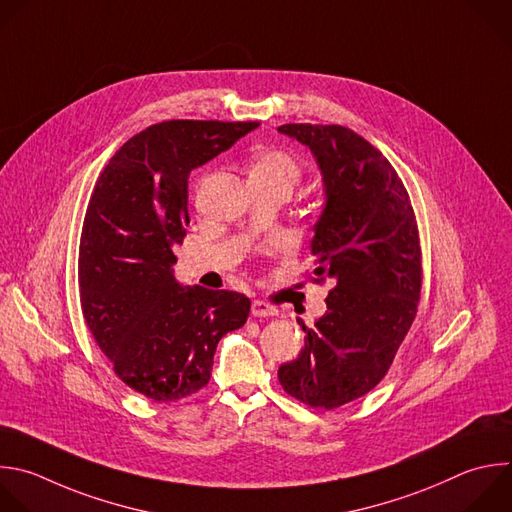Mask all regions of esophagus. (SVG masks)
<instances>
[{"label": "esophagus", "mask_w": 512, "mask_h": 512, "mask_svg": "<svg viewBox=\"0 0 512 512\" xmlns=\"http://www.w3.org/2000/svg\"><path fill=\"white\" fill-rule=\"evenodd\" d=\"M251 313L255 317H273V315H277V309L271 303L263 301V299H255L253 305H251Z\"/></svg>", "instance_id": "1"}]
</instances>
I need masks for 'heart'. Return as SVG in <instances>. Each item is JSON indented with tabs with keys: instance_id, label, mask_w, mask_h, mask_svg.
Wrapping results in <instances>:
<instances>
[{
	"instance_id": "1",
	"label": "heart",
	"mask_w": 512,
	"mask_h": 512,
	"mask_svg": "<svg viewBox=\"0 0 512 512\" xmlns=\"http://www.w3.org/2000/svg\"><path fill=\"white\" fill-rule=\"evenodd\" d=\"M251 177L281 181V183L293 187L301 177V166L289 152L265 150L255 156L253 166H251Z\"/></svg>"
}]
</instances>
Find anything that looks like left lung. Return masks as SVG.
Returning a JSON list of instances; mask_svg holds the SVG:
<instances>
[{
  "mask_svg": "<svg viewBox=\"0 0 512 512\" xmlns=\"http://www.w3.org/2000/svg\"><path fill=\"white\" fill-rule=\"evenodd\" d=\"M281 134L313 152L325 187L311 253L315 281L333 279L327 311L301 354L277 372L299 402L333 410L388 374L416 317L422 251L408 191L390 160L339 124H283Z\"/></svg>",
  "mask_w": 512,
  "mask_h": 512,
  "instance_id": "8db88e82",
  "label": "left lung"
}]
</instances>
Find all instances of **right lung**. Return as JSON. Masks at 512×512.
Wrapping results in <instances>:
<instances>
[{
	"mask_svg": "<svg viewBox=\"0 0 512 512\" xmlns=\"http://www.w3.org/2000/svg\"><path fill=\"white\" fill-rule=\"evenodd\" d=\"M259 122L166 120L110 158L90 197L78 257L80 303L114 374L154 402L211 380L219 339L251 309L237 291L183 287L173 247L189 225V173Z\"/></svg>",
	"mask_w": 512,
	"mask_h": 512,
	"instance_id": "add662e5",
	"label": "right lung"
}]
</instances>
